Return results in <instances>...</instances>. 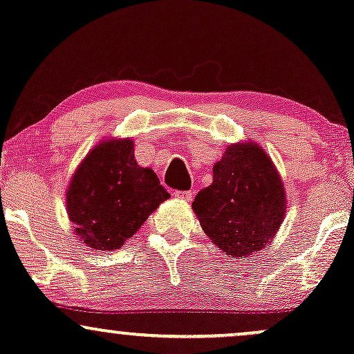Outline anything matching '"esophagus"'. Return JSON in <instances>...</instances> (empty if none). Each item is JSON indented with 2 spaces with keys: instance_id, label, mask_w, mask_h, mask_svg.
<instances>
[{
  "instance_id": "1",
  "label": "esophagus",
  "mask_w": 354,
  "mask_h": 354,
  "mask_svg": "<svg viewBox=\"0 0 354 354\" xmlns=\"http://www.w3.org/2000/svg\"><path fill=\"white\" fill-rule=\"evenodd\" d=\"M174 196H176L177 198H182V201L189 202L190 198H192V192H190V190H176V192H174Z\"/></svg>"
}]
</instances>
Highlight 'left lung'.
<instances>
[{"mask_svg": "<svg viewBox=\"0 0 354 354\" xmlns=\"http://www.w3.org/2000/svg\"><path fill=\"white\" fill-rule=\"evenodd\" d=\"M212 172V184L194 198V212L225 256H252L283 224V180L271 157L254 142L229 145Z\"/></svg>", "mask_w": 354, "mask_h": 354, "instance_id": "left-lung-1", "label": "left lung"}]
</instances>
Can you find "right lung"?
I'll return each mask as SVG.
<instances>
[{
  "mask_svg": "<svg viewBox=\"0 0 354 354\" xmlns=\"http://www.w3.org/2000/svg\"><path fill=\"white\" fill-rule=\"evenodd\" d=\"M169 197L156 172L137 164L132 138H106L75 170L66 210L80 241L97 251H115Z\"/></svg>",
  "mask_w": 354,
  "mask_h": 354,
  "instance_id": "add662e5",
  "label": "right lung"
}]
</instances>
